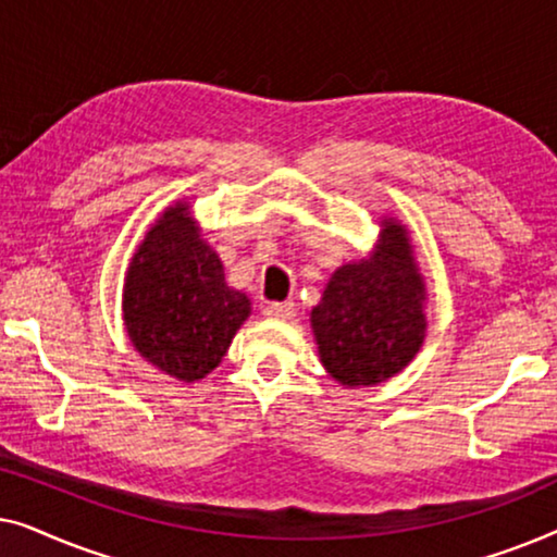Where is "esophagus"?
<instances>
[{"label":"esophagus","mask_w":557,"mask_h":557,"mask_svg":"<svg viewBox=\"0 0 557 557\" xmlns=\"http://www.w3.org/2000/svg\"><path fill=\"white\" fill-rule=\"evenodd\" d=\"M263 314L269 319H294L296 317V304L294 301H273L265 304Z\"/></svg>","instance_id":"34e87169"}]
</instances>
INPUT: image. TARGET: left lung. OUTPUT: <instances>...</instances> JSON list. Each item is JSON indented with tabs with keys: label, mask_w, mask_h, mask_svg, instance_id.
Masks as SVG:
<instances>
[{
	"label": "left lung",
	"mask_w": 557,
	"mask_h": 557,
	"mask_svg": "<svg viewBox=\"0 0 557 557\" xmlns=\"http://www.w3.org/2000/svg\"><path fill=\"white\" fill-rule=\"evenodd\" d=\"M375 250L339 265L311 330L324 370L347 387L385 383L418 355L425 337V284L406 225L385 218Z\"/></svg>",
	"instance_id": "8db88e82"
}]
</instances>
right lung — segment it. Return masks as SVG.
Returning <instances> with one entry per match:
<instances>
[{"instance_id":"add662e5","label":"right lung","mask_w":557,"mask_h":557,"mask_svg":"<svg viewBox=\"0 0 557 557\" xmlns=\"http://www.w3.org/2000/svg\"><path fill=\"white\" fill-rule=\"evenodd\" d=\"M250 317V299L225 284L223 263L177 202L149 227L128 263L124 324L144 360L195 383L223 360Z\"/></svg>"}]
</instances>
